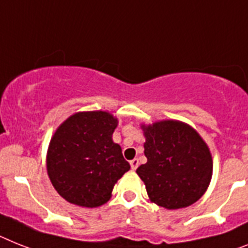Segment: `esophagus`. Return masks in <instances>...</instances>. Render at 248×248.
<instances>
[{
    "label": "esophagus",
    "mask_w": 248,
    "mask_h": 248,
    "mask_svg": "<svg viewBox=\"0 0 248 248\" xmlns=\"http://www.w3.org/2000/svg\"><path fill=\"white\" fill-rule=\"evenodd\" d=\"M130 164H131V169H132V170H136V169H137V166H139V159L131 160Z\"/></svg>",
    "instance_id": "1"
}]
</instances>
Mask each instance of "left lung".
Instances as JSON below:
<instances>
[{"instance_id":"left-lung-1","label":"left lung","mask_w":248,"mask_h":248,"mask_svg":"<svg viewBox=\"0 0 248 248\" xmlns=\"http://www.w3.org/2000/svg\"><path fill=\"white\" fill-rule=\"evenodd\" d=\"M147 163L137 175L146 185L150 199L166 209L193 204L204 194L212 178V156L202 137L179 121L142 126Z\"/></svg>"}]
</instances>
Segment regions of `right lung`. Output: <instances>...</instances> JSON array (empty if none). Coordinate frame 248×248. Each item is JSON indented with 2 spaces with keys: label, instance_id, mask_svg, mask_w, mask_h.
I'll return each instance as SVG.
<instances>
[{
  "label": "right lung",
  "instance_id": "right-lung-1",
  "mask_svg": "<svg viewBox=\"0 0 248 248\" xmlns=\"http://www.w3.org/2000/svg\"><path fill=\"white\" fill-rule=\"evenodd\" d=\"M117 120L107 112H80L60 124L50 141L47 175L72 204L94 208L111 198L118 179L130 170L112 141Z\"/></svg>",
  "mask_w": 248,
  "mask_h": 248
}]
</instances>
